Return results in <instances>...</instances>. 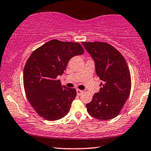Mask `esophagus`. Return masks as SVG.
<instances>
[{
  "mask_svg": "<svg viewBox=\"0 0 151 151\" xmlns=\"http://www.w3.org/2000/svg\"><path fill=\"white\" fill-rule=\"evenodd\" d=\"M83 93V91L81 89H76V94H77L78 96H80L81 94Z\"/></svg>",
  "mask_w": 151,
  "mask_h": 151,
  "instance_id": "esophagus-1",
  "label": "esophagus"
}]
</instances>
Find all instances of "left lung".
<instances>
[{
    "mask_svg": "<svg viewBox=\"0 0 151 151\" xmlns=\"http://www.w3.org/2000/svg\"><path fill=\"white\" fill-rule=\"evenodd\" d=\"M95 61L96 72L102 81L100 91L86 104L88 113L100 120L116 117L129 98L131 75L124 57L107 42H83Z\"/></svg>",
    "mask_w": 151,
    "mask_h": 151,
    "instance_id": "obj_1",
    "label": "left lung"
}]
</instances>
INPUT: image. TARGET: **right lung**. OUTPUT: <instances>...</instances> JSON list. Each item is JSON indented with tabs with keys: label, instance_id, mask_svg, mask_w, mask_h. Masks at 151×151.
I'll list each match as a JSON object with an SVG mask.
<instances>
[{
	"label": "right lung",
	"instance_id": "obj_1",
	"mask_svg": "<svg viewBox=\"0 0 151 151\" xmlns=\"http://www.w3.org/2000/svg\"><path fill=\"white\" fill-rule=\"evenodd\" d=\"M84 53L78 42L53 39L35 49L24 70L26 97L40 117L48 121L62 119L68 113L76 96L75 89L62 86V75L69 60Z\"/></svg>",
	"mask_w": 151,
	"mask_h": 151
}]
</instances>
